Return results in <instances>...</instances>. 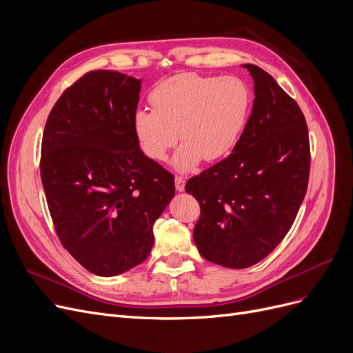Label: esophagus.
<instances>
[{
  "mask_svg": "<svg viewBox=\"0 0 353 353\" xmlns=\"http://www.w3.org/2000/svg\"><path fill=\"white\" fill-rule=\"evenodd\" d=\"M175 188H176V191H184L185 190V179L183 178V176H176L175 178Z\"/></svg>",
  "mask_w": 353,
  "mask_h": 353,
  "instance_id": "34e87169",
  "label": "esophagus"
}]
</instances>
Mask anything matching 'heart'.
Returning a JSON list of instances; mask_svg holds the SVG:
<instances>
[{
    "label": "heart",
    "instance_id": "obj_1",
    "mask_svg": "<svg viewBox=\"0 0 353 353\" xmlns=\"http://www.w3.org/2000/svg\"><path fill=\"white\" fill-rule=\"evenodd\" d=\"M152 109H138L132 126L143 153L172 157L178 172H191L201 160L218 162L236 148L252 108L249 85L237 77L181 73L160 82L150 94Z\"/></svg>",
    "mask_w": 353,
    "mask_h": 353
}]
</instances>
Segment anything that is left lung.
<instances>
[{
	"mask_svg": "<svg viewBox=\"0 0 353 353\" xmlns=\"http://www.w3.org/2000/svg\"><path fill=\"white\" fill-rule=\"evenodd\" d=\"M254 82L252 114L232 153L188 179L200 203L199 253L232 270L266 258L292 228L306 194L311 152L305 116L270 73L243 65Z\"/></svg>",
	"mask_w": 353,
	"mask_h": 353,
	"instance_id": "8db88e82",
	"label": "left lung"
}]
</instances>
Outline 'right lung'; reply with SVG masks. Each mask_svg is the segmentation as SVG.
I'll return each instance as SVG.
<instances>
[{"label":"right lung","instance_id":"add662e5","mask_svg":"<svg viewBox=\"0 0 353 353\" xmlns=\"http://www.w3.org/2000/svg\"><path fill=\"white\" fill-rule=\"evenodd\" d=\"M141 79L94 70L50 112L41 179L56 232L85 270L114 276L144 262L174 175L140 148L132 119Z\"/></svg>","mask_w":353,"mask_h":353}]
</instances>
